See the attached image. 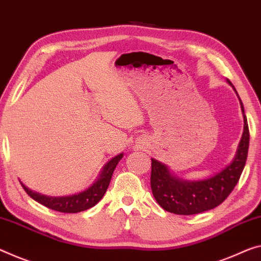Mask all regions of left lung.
<instances>
[{"label":"left lung","instance_id":"left-lung-1","mask_svg":"<svg viewBox=\"0 0 261 261\" xmlns=\"http://www.w3.org/2000/svg\"><path fill=\"white\" fill-rule=\"evenodd\" d=\"M228 84L232 86L231 82ZM232 87L236 91L234 86ZM240 106L244 114L242 100ZM248 143L250 130L246 115L244 114V132L234 160L217 175L203 181L191 182L176 178L167 166L151 159L150 187L156 202L168 212L184 216L200 214L218 206L237 186L246 163Z\"/></svg>","mask_w":261,"mask_h":261}]
</instances>
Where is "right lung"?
I'll return each instance as SVG.
<instances>
[{
	"label": "right lung",
	"instance_id": "add662e5",
	"mask_svg": "<svg viewBox=\"0 0 261 261\" xmlns=\"http://www.w3.org/2000/svg\"><path fill=\"white\" fill-rule=\"evenodd\" d=\"M123 154H120L115 156L108 162L100 174L99 178L95 181L89 189L79 192L77 195L72 196H65V197H49V196L39 195L37 192H34L28 189L27 187H23V189L25 190L28 195L31 198L35 199L36 202L41 203L42 205L49 207L51 210L64 212V214H75V212L85 211L90 207L94 206L100 199L102 198V196L105 195L108 186H110L112 175L113 171L119 163L120 160L122 159Z\"/></svg>",
	"mask_w": 261,
	"mask_h": 261
}]
</instances>
